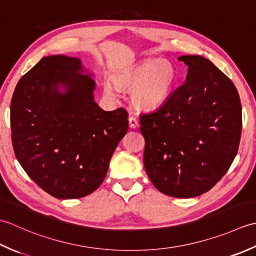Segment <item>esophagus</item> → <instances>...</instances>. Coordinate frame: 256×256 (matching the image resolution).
I'll use <instances>...</instances> for the list:
<instances>
[{
    "instance_id": "34e87169",
    "label": "esophagus",
    "mask_w": 256,
    "mask_h": 256,
    "mask_svg": "<svg viewBox=\"0 0 256 256\" xmlns=\"http://www.w3.org/2000/svg\"><path fill=\"white\" fill-rule=\"evenodd\" d=\"M128 120H129V127L130 128L134 129V128L138 127V120H137V118H136V117L130 116Z\"/></svg>"
}]
</instances>
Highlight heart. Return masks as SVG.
Here are the masks:
<instances>
[{
    "instance_id": "heart-1",
    "label": "heart",
    "mask_w": 256,
    "mask_h": 256,
    "mask_svg": "<svg viewBox=\"0 0 256 256\" xmlns=\"http://www.w3.org/2000/svg\"><path fill=\"white\" fill-rule=\"evenodd\" d=\"M114 82L120 90H132L136 106L154 110L168 100L178 80V70L169 60H148L112 75ZM109 96H116V90L109 82H104Z\"/></svg>"
}]
</instances>
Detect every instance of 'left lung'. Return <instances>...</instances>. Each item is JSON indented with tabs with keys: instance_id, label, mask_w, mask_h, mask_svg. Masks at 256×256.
I'll return each mask as SVG.
<instances>
[{
	"instance_id": "left-lung-1",
	"label": "left lung",
	"mask_w": 256,
	"mask_h": 256,
	"mask_svg": "<svg viewBox=\"0 0 256 256\" xmlns=\"http://www.w3.org/2000/svg\"><path fill=\"white\" fill-rule=\"evenodd\" d=\"M186 82L158 110L140 114L144 164L164 194L194 198L216 186L238 154L242 106L232 80L198 55L180 56Z\"/></svg>"
}]
</instances>
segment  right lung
Masks as SVG:
<instances>
[{"instance_id":"add662e5","label":"right lung","mask_w":256,"mask_h":256,"mask_svg":"<svg viewBox=\"0 0 256 256\" xmlns=\"http://www.w3.org/2000/svg\"><path fill=\"white\" fill-rule=\"evenodd\" d=\"M85 72L77 57H43L20 78L11 100L15 157L57 199L98 189L128 130L124 108L105 112L95 102V80Z\"/></svg>"}]
</instances>
